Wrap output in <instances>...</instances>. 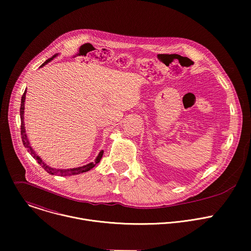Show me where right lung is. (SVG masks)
I'll list each match as a JSON object with an SVG mask.
<instances>
[{
    "label": "right lung",
    "instance_id": "right-lung-1",
    "mask_svg": "<svg viewBox=\"0 0 251 251\" xmlns=\"http://www.w3.org/2000/svg\"><path fill=\"white\" fill-rule=\"evenodd\" d=\"M58 54H55L53 57L49 58L48 60H46L41 66L40 68L44 67L45 65H47L49 62H51L55 57H57ZM25 95H26V90L25 91L23 97H22V103H21V133H22V139H23V143H24V146L25 148H26L27 151L33 156V158H35L37 160V162L42 166V168L49 174V175H57V176H75V175H79V174H82V173H87L89 171H91L93 168H95V166L100 161L102 155H103V151H100V153L98 154L97 158L95 159V161L93 162H90L88 164H85L82 166H78V168H74V169H67V170H62V169H54V168H51V166H49L48 164H46L42 158L35 152V151L32 149V147L30 146L29 144V141H28V138H27V135H26V132H25Z\"/></svg>",
    "mask_w": 251,
    "mask_h": 251
}]
</instances>
